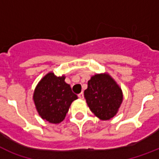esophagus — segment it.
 I'll list each match as a JSON object with an SVG mask.
<instances>
[{
  "mask_svg": "<svg viewBox=\"0 0 159 159\" xmlns=\"http://www.w3.org/2000/svg\"><path fill=\"white\" fill-rule=\"evenodd\" d=\"M78 97H79L80 99H83V97H84V95H83V92H81L78 94Z\"/></svg>",
  "mask_w": 159,
  "mask_h": 159,
  "instance_id": "1",
  "label": "esophagus"
}]
</instances>
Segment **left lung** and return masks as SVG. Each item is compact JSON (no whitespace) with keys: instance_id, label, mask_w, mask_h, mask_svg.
<instances>
[{"instance_id":"8db88e82","label":"left lung","mask_w":159,"mask_h":159,"mask_svg":"<svg viewBox=\"0 0 159 159\" xmlns=\"http://www.w3.org/2000/svg\"><path fill=\"white\" fill-rule=\"evenodd\" d=\"M84 97L91 111L102 120L113 118L122 103L121 89L108 74H97L87 83Z\"/></svg>"}]
</instances>
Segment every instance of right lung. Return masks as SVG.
<instances>
[{
	"mask_svg": "<svg viewBox=\"0 0 159 159\" xmlns=\"http://www.w3.org/2000/svg\"><path fill=\"white\" fill-rule=\"evenodd\" d=\"M64 79V76L57 77L49 72L39 82L34 93V101L39 116L50 123L58 124L63 120L70 105L77 99V96Z\"/></svg>",
	"mask_w": 159,
	"mask_h": 159,
	"instance_id": "1",
	"label": "right lung"
}]
</instances>
